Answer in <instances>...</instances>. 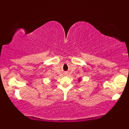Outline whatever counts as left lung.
Returning a JSON list of instances; mask_svg holds the SVG:
<instances>
[{
	"mask_svg": "<svg viewBox=\"0 0 129 129\" xmlns=\"http://www.w3.org/2000/svg\"><path fill=\"white\" fill-rule=\"evenodd\" d=\"M79 80H80V79H79Z\"/></svg>",
	"mask_w": 129,
	"mask_h": 129,
	"instance_id": "obj_1",
	"label": "left lung"
}]
</instances>
